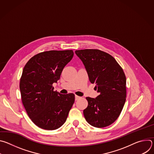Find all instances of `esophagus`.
Wrapping results in <instances>:
<instances>
[{"label": "esophagus", "instance_id": "34e87169", "mask_svg": "<svg viewBox=\"0 0 154 154\" xmlns=\"http://www.w3.org/2000/svg\"><path fill=\"white\" fill-rule=\"evenodd\" d=\"M80 98V97H79V96H77V95H75V100H79Z\"/></svg>", "mask_w": 154, "mask_h": 154}]
</instances>
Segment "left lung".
<instances>
[{
  "label": "left lung",
  "instance_id": "left-lung-1",
  "mask_svg": "<svg viewBox=\"0 0 154 154\" xmlns=\"http://www.w3.org/2000/svg\"><path fill=\"white\" fill-rule=\"evenodd\" d=\"M81 60L91 83L99 93L96 98L87 97L83 110L86 121L93 127L111 125L119 117L126 97V77L116 60L97 49L75 51Z\"/></svg>",
  "mask_w": 154,
  "mask_h": 154
}]
</instances>
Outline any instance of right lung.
Instances as JSON below:
<instances>
[{
	"label": "right lung",
	"instance_id": "add662e5",
	"mask_svg": "<svg viewBox=\"0 0 154 154\" xmlns=\"http://www.w3.org/2000/svg\"><path fill=\"white\" fill-rule=\"evenodd\" d=\"M73 55L72 50L46 51L33 56L25 65L19 85L22 101L28 116L39 128L55 130L66 121L74 94L54 91L52 84L57 83Z\"/></svg>",
	"mask_w": 154,
	"mask_h": 154
}]
</instances>
